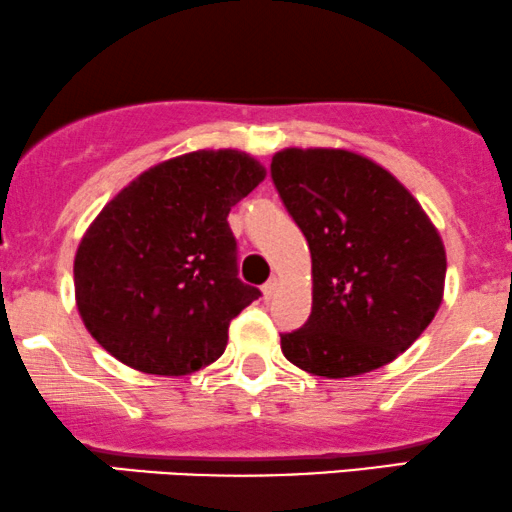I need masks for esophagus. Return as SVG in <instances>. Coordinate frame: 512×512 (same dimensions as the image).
Segmentation results:
<instances>
[{
	"label": "esophagus",
	"instance_id": "1",
	"mask_svg": "<svg viewBox=\"0 0 512 512\" xmlns=\"http://www.w3.org/2000/svg\"><path fill=\"white\" fill-rule=\"evenodd\" d=\"M278 287H280V280L278 278H270L266 285H263V297L273 299V294L278 292Z\"/></svg>",
	"mask_w": 512,
	"mask_h": 512
}]
</instances>
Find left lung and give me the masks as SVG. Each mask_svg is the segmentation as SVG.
<instances>
[{"instance_id": "1", "label": "left lung", "mask_w": 512, "mask_h": 512, "mask_svg": "<svg viewBox=\"0 0 512 512\" xmlns=\"http://www.w3.org/2000/svg\"><path fill=\"white\" fill-rule=\"evenodd\" d=\"M270 177L311 251L314 304L282 354L314 376L381 369L434 321L446 249L410 191L350 150L287 148Z\"/></svg>"}]
</instances>
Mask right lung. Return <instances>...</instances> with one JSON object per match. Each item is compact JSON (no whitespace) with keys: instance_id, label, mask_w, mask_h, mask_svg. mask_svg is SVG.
Returning a JSON list of instances; mask_svg holds the SVG:
<instances>
[{"instance_id":"obj_1","label":"right lung","mask_w":512,"mask_h":512,"mask_svg":"<svg viewBox=\"0 0 512 512\" xmlns=\"http://www.w3.org/2000/svg\"><path fill=\"white\" fill-rule=\"evenodd\" d=\"M263 177L242 150H196L150 167L100 210L78 244L74 287L112 357L184 376L225 352L230 321L261 297L237 278L227 215Z\"/></svg>"}]
</instances>
